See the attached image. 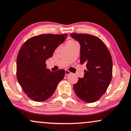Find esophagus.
I'll use <instances>...</instances> for the list:
<instances>
[{
    "mask_svg": "<svg viewBox=\"0 0 131 131\" xmlns=\"http://www.w3.org/2000/svg\"><path fill=\"white\" fill-rule=\"evenodd\" d=\"M71 74V72H70V71H68V70H65V75H68Z\"/></svg>",
    "mask_w": 131,
    "mask_h": 131,
    "instance_id": "1",
    "label": "esophagus"
}]
</instances>
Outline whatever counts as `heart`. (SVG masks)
Returning a JSON list of instances; mask_svg holds the SVG:
<instances>
[{"mask_svg":"<svg viewBox=\"0 0 131 131\" xmlns=\"http://www.w3.org/2000/svg\"><path fill=\"white\" fill-rule=\"evenodd\" d=\"M76 42L75 40H69L68 41L67 44H70V43H75Z\"/></svg>","mask_w":131,"mask_h":131,"instance_id":"heart-1","label":"heart"}]
</instances>
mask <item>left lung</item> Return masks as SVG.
<instances>
[{
  "label": "left lung",
  "instance_id": "left-lung-1",
  "mask_svg": "<svg viewBox=\"0 0 131 131\" xmlns=\"http://www.w3.org/2000/svg\"><path fill=\"white\" fill-rule=\"evenodd\" d=\"M80 44L81 64H85L84 77L73 86L77 97L93 103L105 93L112 80V60L110 51L98 37L88 34L71 33Z\"/></svg>",
  "mask_w": 131,
  "mask_h": 131
}]
</instances>
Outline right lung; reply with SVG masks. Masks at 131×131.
Returning <instances> with one entry per match:
<instances>
[{
  "instance_id": "obj_1",
  "label": "right lung",
  "mask_w": 131,
  "mask_h": 131,
  "mask_svg": "<svg viewBox=\"0 0 131 131\" xmlns=\"http://www.w3.org/2000/svg\"><path fill=\"white\" fill-rule=\"evenodd\" d=\"M67 36L40 34L29 38L21 46L17 57L16 75L24 92L32 100L41 102L48 99L64 78V69L51 72L46 68L45 62Z\"/></svg>"
}]
</instances>
